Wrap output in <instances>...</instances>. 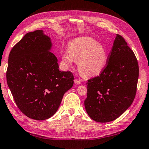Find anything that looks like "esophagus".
Segmentation results:
<instances>
[{"mask_svg":"<svg viewBox=\"0 0 149 149\" xmlns=\"http://www.w3.org/2000/svg\"><path fill=\"white\" fill-rule=\"evenodd\" d=\"M74 83H75L76 84H77V85H80V84H81L80 81L79 80L77 79V78H76V79H74Z\"/></svg>","mask_w":149,"mask_h":149,"instance_id":"34e87169","label":"esophagus"}]
</instances>
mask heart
Returning a JSON list of instances; mask_svg holds the SVG:
<instances>
[{
	"label": "heart",
	"instance_id": "obj_1",
	"mask_svg": "<svg viewBox=\"0 0 149 149\" xmlns=\"http://www.w3.org/2000/svg\"><path fill=\"white\" fill-rule=\"evenodd\" d=\"M109 53L104 45L91 37H80L69 42L68 51L62 55V61L69 67L74 61H78V68L84 77L99 75L106 69Z\"/></svg>",
	"mask_w": 149,
	"mask_h": 149
}]
</instances>
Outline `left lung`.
Wrapping results in <instances>:
<instances>
[{
	"label": "left lung",
	"instance_id": "1",
	"mask_svg": "<svg viewBox=\"0 0 149 149\" xmlns=\"http://www.w3.org/2000/svg\"><path fill=\"white\" fill-rule=\"evenodd\" d=\"M139 67L135 54L122 36L117 34L106 69L86 83L87 113L99 123L114 120L133 102Z\"/></svg>",
	"mask_w": 149,
	"mask_h": 149
}]
</instances>
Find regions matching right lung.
<instances>
[{
    "label": "right lung",
    "instance_id": "obj_1",
    "mask_svg": "<svg viewBox=\"0 0 149 149\" xmlns=\"http://www.w3.org/2000/svg\"><path fill=\"white\" fill-rule=\"evenodd\" d=\"M51 39L43 30L29 32L9 54L6 80L17 107L29 118L42 120L57 111L74 84L69 71L59 70Z\"/></svg>",
    "mask_w": 149,
    "mask_h": 149
}]
</instances>
